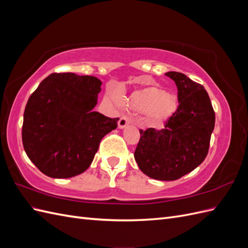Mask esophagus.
I'll use <instances>...</instances> for the list:
<instances>
[{
	"label": "esophagus",
	"instance_id": "1",
	"mask_svg": "<svg viewBox=\"0 0 248 248\" xmlns=\"http://www.w3.org/2000/svg\"><path fill=\"white\" fill-rule=\"evenodd\" d=\"M130 122H131V120H130L128 117L122 116L121 118H120L119 122H118L119 128H120V129H123V128H125L126 126H128V125H129V123H130Z\"/></svg>",
	"mask_w": 248,
	"mask_h": 248
}]
</instances>
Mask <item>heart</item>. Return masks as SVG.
Listing matches in <instances>:
<instances>
[{
	"label": "heart",
	"instance_id": "obj_1",
	"mask_svg": "<svg viewBox=\"0 0 248 248\" xmlns=\"http://www.w3.org/2000/svg\"><path fill=\"white\" fill-rule=\"evenodd\" d=\"M128 104L138 111H145L146 117L154 123L163 122L174 114L177 108L175 95L155 86L132 92L128 98Z\"/></svg>",
	"mask_w": 248,
	"mask_h": 248
}]
</instances>
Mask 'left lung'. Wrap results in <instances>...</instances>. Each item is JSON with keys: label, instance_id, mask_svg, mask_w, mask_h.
<instances>
[{"label": "left lung", "instance_id": "8db88e82", "mask_svg": "<svg viewBox=\"0 0 248 248\" xmlns=\"http://www.w3.org/2000/svg\"><path fill=\"white\" fill-rule=\"evenodd\" d=\"M166 76L178 89L177 110L162 129L140 130L134 151L140 170L148 177L174 181L205 160L215 125V114L205 88L185 74L170 71Z\"/></svg>", "mask_w": 248, "mask_h": 248}]
</instances>
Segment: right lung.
Listing matches in <instances>:
<instances>
[{
	"instance_id": "add662e5",
	"label": "right lung",
	"mask_w": 248,
	"mask_h": 248,
	"mask_svg": "<svg viewBox=\"0 0 248 248\" xmlns=\"http://www.w3.org/2000/svg\"><path fill=\"white\" fill-rule=\"evenodd\" d=\"M102 82L95 77L51 73L30 96L24 112L22 145L35 166L50 178H71L92 163L102 138L119 118L93 108Z\"/></svg>"
}]
</instances>
